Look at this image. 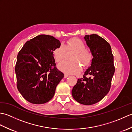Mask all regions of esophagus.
<instances>
[{"label": "esophagus", "mask_w": 132, "mask_h": 132, "mask_svg": "<svg viewBox=\"0 0 132 132\" xmlns=\"http://www.w3.org/2000/svg\"><path fill=\"white\" fill-rule=\"evenodd\" d=\"M68 77H69V75H68V74H64V78H68Z\"/></svg>", "instance_id": "obj_1"}]
</instances>
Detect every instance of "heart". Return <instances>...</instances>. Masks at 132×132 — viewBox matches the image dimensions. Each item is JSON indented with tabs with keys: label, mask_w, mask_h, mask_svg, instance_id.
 Returning <instances> with one entry per match:
<instances>
[{
	"label": "heart",
	"mask_w": 132,
	"mask_h": 132,
	"mask_svg": "<svg viewBox=\"0 0 132 132\" xmlns=\"http://www.w3.org/2000/svg\"><path fill=\"white\" fill-rule=\"evenodd\" d=\"M72 50L75 52L72 55L71 61H63L58 65L61 71L67 74H78L80 71L81 68L88 66L92 60V53L86 49V45L83 42L77 38H73L61 44L53 50V55L55 62L59 63L63 60L66 50Z\"/></svg>",
	"instance_id": "heart-1"
}]
</instances>
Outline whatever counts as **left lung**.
<instances>
[{
    "instance_id": "obj_1",
    "label": "left lung",
    "mask_w": 132,
    "mask_h": 132,
    "mask_svg": "<svg viewBox=\"0 0 132 132\" xmlns=\"http://www.w3.org/2000/svg\"><path fill=\"white\" fill-rule=\"evenodd\" d=\"M84 38L93 58L71 93L77 102L89 105L99 102L108 93L115 69L111 47L107 41L96 34L86 35Z\"/></svg>"
}]
</instances>
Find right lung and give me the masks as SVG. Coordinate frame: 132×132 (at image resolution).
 <instances>
[{"mask_svg": "<svg viewBox=\"0 0 132 132\" xmlns=\"http://www.w3.org/2000/svg\"><path fill=\"white\" fill-rule=\"evenodd\" d=\"M61 45L52 36L38 35L28 41L18 53L15 66L17 87L28 102L44 104L54 96L64 74L56 68L53 51Z\"/></svg>", "mask_w": 132, "mask_h": 132, "instance_id": "obj_1", "label": "right lung"}]
</instances>
